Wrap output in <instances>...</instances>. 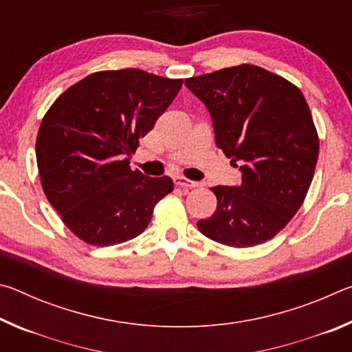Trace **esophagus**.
Segmentation results:
<instances>
[{"label":"esophagus","instance_id":"obj_1","mask_svg":"<svg viewBox=\"0 0 352 352\" xmlns=\"http://www.w3.org/2000/svg\"><path fill=\"white\" fill-rule=\"evenodd\" d=\"M174 182H175L177 186H180V188H197L199 186L197 182H192V180H189V178L180 177V175L175 177Z\"/></svg>","mask_w":352,"mask_h":352}]
</instances>
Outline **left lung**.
Returning <instances> with one entry per match:
<instances>
[{
    "label": "left lung",
    "mask_w": 352,
    "mask_h": 352,
    "mask_svg": "<svg viewBox=\"0 0 352 352\" xmlns=\"http://www.w3.org/2000/svg\"><path fill=\"white\" fill-rule=\"evenodd\" d=\"M184 83L210 110L217 147L242 170L241 186L211 188L217 208L199 230L234 248L267 242L300 210L317 166L320 140L305 96L250 63Z\"/></svg>",
    "instance_id": "obj_1"
}]
</instances>
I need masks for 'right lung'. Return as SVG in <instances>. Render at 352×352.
Here are the masks:
<instances>
[{
  "label": "right lung",
  "instance_id": "add662e5",
  "mask_svg": "<svg viewBox=\"0 0 352 352\" xmlns=\"http://www.w3.org/2000/svg\"><path fill=\"white\" fill-rule=\"evenodd\" d=\"M183 79L142 69L98 71L71 85L41 119L35 152L43 192L80 241L110 247L140 236L169 177L130 169L129 157L170 105Z\"/></svg>",
  "mask_w": 352,
  "mask_h": 352
}]
</instances>
